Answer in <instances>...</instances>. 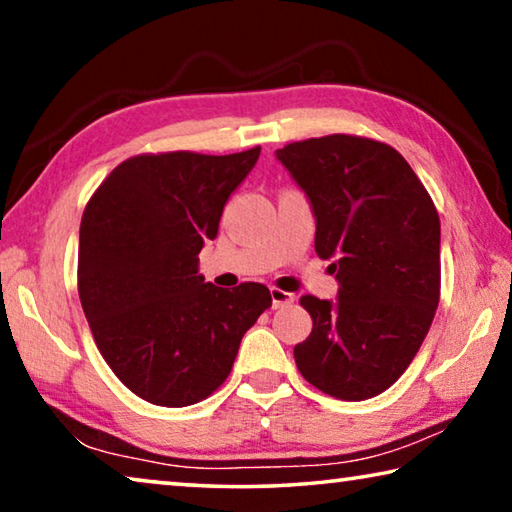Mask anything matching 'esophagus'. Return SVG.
<instances>
[{"label":"esophagus","instance_id":"34e87169","mask_svg":"<svg viewBox=\"0 0 512 512\" xmlns=\"http://www.w3.org/2000/svg\"><path fill=\"white\" fill-rule=\"evenodd\" d=\"M271 298H273V307L275 309L277 307H284V305H291V302L296 300V296H293V293L282 291V289H277V287L271 289Z\"/></svg>","mask_w":512,"mask_h":512}]
</instances>
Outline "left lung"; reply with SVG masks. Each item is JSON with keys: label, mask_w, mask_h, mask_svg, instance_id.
Here are the masks:
<instances>
[{"label": "left lung", "mask_w": 512, "mask_h": 512, "mask_svg": "<svg viewBox=\"0 0 512 512\" xmlns=\"http://www.w3.org/2000/svg\"><path fill=\"white\" fill-rule=\"evenodd\" d=\"M316 216V255L334 259L339 300L302 296L314 327L293 348L318 391L361 402L391 388L427 336L440 300V219L393 146L325 135L277 151Z\"/></svg>", "instance_id": "left-lung-1"}]
</instances>
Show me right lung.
<instances>
[{"label":"right lung","mask_w":512,"mask_h":512,"mask_svg":"<svg viewBox=\"0 0 512 512\" xmlns=\"http://www.w3.org/2000/svg\"><path fill=\"white\" fill-rule=\"evenodd\" d=\"M192 151L133 155L85 205L79 298L110 370L142 400L180 409L210 397L271 291H232L198 275V253L219 232L223 205L259 158Z\"/></svg>","instance_id":"1"}]
</instances>
